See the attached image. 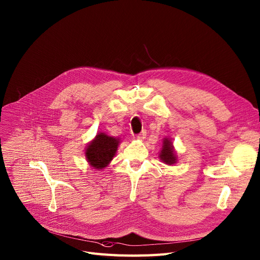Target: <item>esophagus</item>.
Returning a JSON list of instances; mask_svg holds the SVG:
<instances>
[{
	"instance_id": "1",
	"label": "esophagus",
	"mask_w": 260,
	"mask_h": 260,
	"mask_svg": "<svg viewBox=\"0 0 260 260\" xmlns=\"http://www.w3.org/2000/svg\"><path fill=\"white\" fill-rule=\"evenodd\" d=\"M145 137H146V131L145 129H143L139 135H137V138L139 140H143V139H145Z\"/></svg>"
}]
</instances>
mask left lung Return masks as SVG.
<instances>
[{
  "label": "left lung",
  "mask_w": 260,
  "mask_h": 260,
  "mask_svg": "<svg viewBox=\"0 0 260 260\" xmlns=\"http://www.w3.org/2000/svg\"><path fill=\"white\" fill-rule=\"evenodd\" d=\"M160 160L166 164V165H175L178 162V157L174 147V143H172L171 139L168 137H165L163 139L162 148L159 152Z\"/></svg>",
  "instance_id": "8db88e82"
}]
</instances>
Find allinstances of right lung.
<instances>
[{
	"instance_id": "add662e5",
	"label": "right lung",
	"mask_w": 260,
	"mask_h": 260,
	"mask_svg": "<svg viewBox=\"0 0 260 260\" xmlns=\"http://www.w3.org/2000/svg\"><path fill=\"white\" fill-rule=\"evenodd\" d=\"M120 144L119 138H114L99 132L85 147V160L96 170L106 168L117 152Z\"/></svg>"
}]
</instances>
